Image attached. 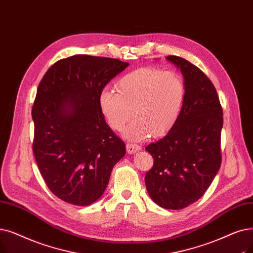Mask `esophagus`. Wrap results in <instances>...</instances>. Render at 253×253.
<instances>
[{
	"instance_id": "34e87169",
	"label": "esophagus",
	"mask_w": 253,
	"mask_h": 253,
	"mask_svg": "<svg viewBox=\"0 0 253 253\" xmlns=\"http://www.w3.org/2000/svg\"><path fill=\"white\" fill-rule=\"evenodd\" d=\"M126 150L129 154H134V153L140 151L141 147L138 146V145H135V144H127L126 145Z\"/></svg>"
}]
</instances>
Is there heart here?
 <instances>
[{"label":"heart","instance_id":"obj_1","mask_svg":"<svg viewBox=\"0 0 253 253\" xmlns=\"http://www.w3.org/2000/svg\"><path fill=\"white\" fill-rule=\"evenodd\" d=\"M118 92L105 87L98 98L100 112L114 130L124 131L131 140H142L152 133H168L179 120L186 99V85L174 71L142 67L121 78ZM134 112H132V111Z\"/></svg>","mask_w":253,"mask_h":253}]
</instances>
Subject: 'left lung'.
Segmentation results:
<instances>
[{
	"label": "left lung",
	"instance_id": "1",
	"mask_svg": "<svg viewBox=\"0 0 253 253\" xmlns=\"http://www.w3.org/2000/svg\"><path fill=\"white\" fill-rule=\"evenodd\" d=\"M167 59L182 72L186 99L168 134L146 147L154 164L145 182L153 202L181 210L201 199L220 169L223 113L215 86L201 69L177 56Z\"/></svg>",
	"mask_w": 253,
	"mask_h": 253
}]
</instances>
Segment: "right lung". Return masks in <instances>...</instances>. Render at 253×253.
I'll return each mask as SVG.
<instances>
[{
	"label": "right lung",
	"mask_w": 253,
	"mask_h": 253,
	"mask_svg": "<svg viewBox=\"0 0 253 253\" xmlns=\"http://www.w3.org/2000/svg\"><path fill=\"white\" fill-rule=\"evenodd\" d=\"M129 63L78 54L54 63L41 80L32 108L33 152L49 190L74 206L99 200L124 141L106 124L98 98Z\"/></svg>",
	"instance_id": "add662e5"
}]
</instances>
